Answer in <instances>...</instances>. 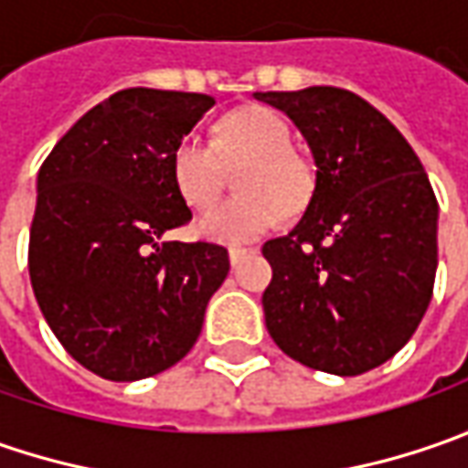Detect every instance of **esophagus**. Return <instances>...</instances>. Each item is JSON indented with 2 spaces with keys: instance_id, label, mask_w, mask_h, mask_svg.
Returning <instances> with one entry per match:
<instances>
[{
  "instance_id": "obj_1",
  "label": "esophagus",
  "mask_w": 468,
  "mask_h": 468,
  "mask_svg": "<svg viewBox=\"0 0 468 468\" xmlns=\"http://www.w3.org/2000/svg\"><path fill=\"white\" fill-rule=\"evenodd\" d=\"M250 252H255V250L252 247H229V261H231V265H237Z\"/></svg>"
}]
</instances>
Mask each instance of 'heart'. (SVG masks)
Masks as SVG:
<instances>
[{
	"instance_id": "b5f03b06",
	"label": "heart",
	"mask_w": 468,
	"mask_h": 468,
	"mask_svg": "<svg viewBox=\"0 0 468 468\" xmlns=\"http://www.w3.org/2000/svg\"><path fill=\"white\" fill-rule=\"evenodd\" d=\"M286 119L265 106L234 112L218 124L213 143L182 137L171 154V182L192 210L216 203L226 169H239L237 197L216 206L200 218V234L213 242L237 244L258 237L297 216L313 197V174L294 151Z\"/></svg>"
}]
</instances>
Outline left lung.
<instances>
[{
  "label": "left lung",
  "instance_id": "1",
  "mask_svg": "<svg viewBox=\"0 0 468 468\" xmlns=\"http://www.w3.org/2000/svg\"><path fill=\"white\" fill-rule=\"evenodd\" d=\"M255 99L281 109L317 164L297 229L262 244L265 328L331 375L380 367L414 335L438 268V200L404 135L356 93L314 85Z\"/></svg>",
  "mask_w": 468,
  "mask_h": 468
}]
</instances>
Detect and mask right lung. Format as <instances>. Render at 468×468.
Instances as JSON below:
<instances>
[{"instance_id": "right-lung-1", "label": "right lung", "mask_w": 468, "mask_h": 468, "mask_svg": "<svg viewBox=\"0 0 468 468\" xmlns=\"http://www.w3.org/2000/svg\"><path fill=\"white\" fill-rule=\"evenodd\" d=\"M216 101L127 88L93 106L38 171L27 271L64 351L103 380L151 378L187 354L229 273L210 242H164L192 210L171 154Z\"/></svg>"}]
</instances>
